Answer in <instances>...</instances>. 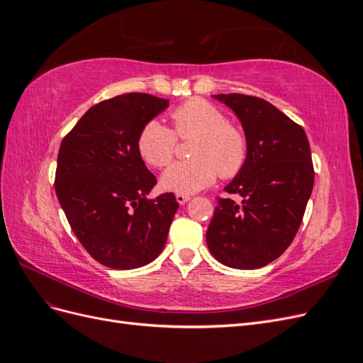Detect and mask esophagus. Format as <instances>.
Instances as JSON below:
<instances>
[{"label": "esophagus", "mask_w": 363, "mask_h": 363, "mask_svg": "<svg viewBox=\"0 0 363 363\" xmlns=\"http://www.w3.org/2000/svg\"><path fill=\"white\" fill-rule=\"evenodd\" d=\"M175 200H177L179 204H184L191 200V195H186V194H177L175 195Z\"/></svg>", "instance_id": "34e87169"}]
</instances>
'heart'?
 <instances>
[{"instance_id": "heart-1", "label": "heart", "mask_w": 363, "mask_h": 363, "mask_svg": "<svg viewBox=\"0 0 363 363\" xmlns=\"http://www.w3.org/2000/svg\"><path fill=\"white\" fill-rule=\"evenodd\" d=\"M172 125L151 119L138 135L140 157L155 168L172 160L179 138L196 135L189 160H180L163 172L162 186L167 191L192 194L215 183L218 175L232 179L245 167L248 140L245 133L228 123L221 108L201 98L184 101L171 113Z\"/></svg>"}]
</instances>
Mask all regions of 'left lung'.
<instances>
[{
  "label": "left lung",
  "instance_id": "obj_1",
  "mask_svg": "<svg viewBox=\"0 0 363 363\" xmlns=\"http://www.w3.org/2000/svg\"><path fill=\"white\" fill-rule=\"evenodd\" d=\"M248 140L245 167L219 199L206 233L212 256L236 269H257L280 257L294 240L313 189L311 145L301 125L257 96L219 94Z\"/></svg>",
  "mask_w": 363,
  "mask_h": 363
}]
</instances>
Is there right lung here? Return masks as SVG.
<instances>
[{
  "instance_id": "add662e5",
  "label": "right lung",
  "mask_w": 363,
  "mask_h": 363,
  "mask_svg": "<svg viewBox=\"0 0 363 363\" xmlns=\"http://www.w3.org/2000/svg\"><path fill=\"white\" fill-rule=\"evenodd\" d=\"M168 106L150 94L118 95L92 106L60 144L56 195L77 239L104 267H144L167 244L179 203L171 192L147 199L157 179L138 135Z\"/></svg>"
}]
</instances>
